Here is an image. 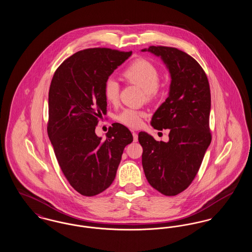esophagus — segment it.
<instances>
[{
  "mask_svg": "<svg viewBox=\"0 0 252 252\" xmlns=\"http://www.w3.org/2000/svg\"><path fill=\"white\" fill-rule=\"evenodd\" d=\"M132 135H133V141H134L135 143H136V142H138V134H137L136 132L133 131Z\"/></svg>",
  "mask_w": 252,
  "mask_h": 252,
  "instance_id": "obj_1",
  "label": "esophagus"
}]
</instances>
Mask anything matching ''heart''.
I'll use <instances>...</instances> for the list:
<instances>
[{
	"label": "heart",
	"mask_w": 252,
	"mask_h": 252,
	"mask_svg": "<svg viewBox=\"0 0 252 252\" xmlns=\"http://www.w3.org/2000/svg\"><path fill=\"white\" fill-rule=\"evenodd\" d=\"M123 75L126 79L141 87L147 97H152L158 91L159 83V72L155 65L144 59H138L129 64ZM120 86L112 77H109L104 84V94L109 103H116L119 99ZM145 116L144 111L127 108L121 112L118 120L129 127H138L141 126Z\"/></svg>",
	"instance_id": "heart-1"
}]
</instances>
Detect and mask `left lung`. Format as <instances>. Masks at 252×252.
Returning a JSON list of instances; mask_svg holds the SVG:
<instances>
[{
	"label": "left lung",
	"instance_id": "8db88e82",
	"mask_svg": "<svg viewBox=\"0 0 252 252\" xmlns=\"http://www.w3.org/2000/svg\"><path fill=\"white\" fill-rule=\"evenodd\" d=\"M142 52L160 58L171 77L168 97L151 120L155 129H170L169 141L139 133L144 175L157 191L177 195L192 183L212 141L210 85L198 62L179 49L150 46Z\"/></svg>",
	"mask_w": 252,
	"mask_h": 252
}]
</instances>
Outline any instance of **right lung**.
<instances>
[{
  "instance_id": "right-lung-1",
  "label": "right lung",
  "mask_w": 252,
  "mask_h": 252,
  "mask_svg": "<svg viewBox=\"0 0 252 252\" xmlns=\"http://www.w3.org/2000/svg\"><path fill=\"white\" fill-rule=\"evenodd\" d=\"M131 55L108 48L79 51L62 62L50 85L49 138L65 178L85 196L111 185L124 149L133 141L119 123L104 141L95 134L98 119L107 113L104 84Z\"/></svg>"
}]
</instances>
